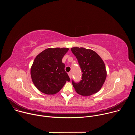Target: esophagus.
I'll list each match as a JSON object with an SVG mask.
<instances>
[{"mask_svg": "<svg viewBox=\"0 0 135 135\" xmlns=\"http://www.w3.org/2000/svg\"><path fill=\"white\" fill-rule=\"evenodd\" d=\"M68 75H69V78H70V79H71V78H72V73H71V72H69V73H68Z\"/></svg>", "mask_w": 135, "mask_h": 135, "instance_id": "1", "label": "esophagus"}]
</instances>
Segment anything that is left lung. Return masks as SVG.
<instances>
[{
	"label": "left lung",
	"instance_id": "obj_1",
	"mask_svg": "<svg viewBox=\"0 0 135 135\" xmlns=\"http://www.w3.org/2000/svg\"><path fill=\"white\" fill-rule=\"evenodd\" d=\"M82 70V80L72 81L78 94L89 96L98 92L102 88L107 76L105 65L101 57L94 51L84 47L71 48Z\"/></svg>",
	"mask_w": 135,
	"mask_h": 135
}]
</instances>
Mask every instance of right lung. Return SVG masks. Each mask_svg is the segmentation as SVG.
Segmentation results:
<instances>
[{"label": "right lung", "instance_id": "obj_1", "mask_svg": "<svg viewBox=\"0 0 135 135\" xmlns=\"http://www.w3.org/2000/svg\"><path fill=\"white\" fill-rule=\"evenodd\" d=\"M68 50V48H48L36 56L30 74L32 82L38 90L46 94H54L67 81H70L62 62Z\"/></svg>", "mask_w": 135, "mask_h": 135}]
</instances>
